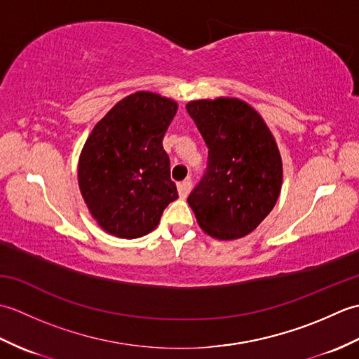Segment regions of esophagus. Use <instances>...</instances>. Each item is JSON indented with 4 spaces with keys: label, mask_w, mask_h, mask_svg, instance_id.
<instances>
[{
    "label": "esophagus",
    "mask_w": 359,
    "mask_h": 359,
    "mask_svg": "<svg viewBox=\"0 0 359 359\" xmlns=\"http://www.w3.org/2000/svg\"><path fill=\"white\" fill-rule=\"evenodd\" d=\"M193 189V182L191 179H185L184 182L177 184V191H179V197L180 199H187V196L189 194V191Z\"/></svg>",
    "instance_id": "34e87169"
}]
</instances>
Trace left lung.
<instances>
[{"instance_id":"left-lung-1","label":"left lung","mask_w":359,"mask_h":359,"mask_svg":"<svg viewBox=\"0 0 359 359\" xmlns=\"http://www.w3.org/2000/svg\"><path fill=\"white\" fill-rule=\"evenodd\" d=\"M187 111L208 147V166L188 203L211 238L234 241L253 233L276 205L282 157L270 128L236 97L202 98Z\"/></svg>"}]
</instances>
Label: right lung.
Masks as SVG:
<instances>
[{
	"instance_id": "1",
	"label": "right lung",
	"mask_w": 359,
	"mask_h": 359,
	"mask_svg": "<svg viewBox=\"0 0 359 359\" xmlns=\"http://www.w3.org/2000/svg\"><path fill=\"white\" fill-rule=\"evenodd\" d=\"M175 112L172 98L139 90L114 104L90 131L79 158V187L103 231L142 238L179 197L162 144Z\"/></svg>"
}]
</instances>
